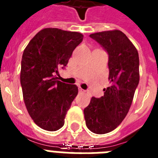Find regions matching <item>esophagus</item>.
Segmentation results:
<instances>
[{"mask_svg": "<svg viewBox=\"0 0 158 158\" xmlns=\"http://www.w3.org/2000/svg\"><path fill=\"white\" fill-rule=\"evenodd\" d=\"M86 92V91L83 90V89H82L81 88H79V93H84V92Z\"/></svg>", "mask_w": 158, "mask_h": 158, "instance_id": "34e87169", "label": "esophagus"}]
</instances>
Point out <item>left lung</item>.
<instances>
[{
  "label": "left lung",
  "instance_id": "left-lung-1",
  "mask_svg": "<svg viewBox=\"0 0 158 158\" xmlns=\"http://www.w3.org/2000/svg\"><path fill=\"white\" fill-rule=\"evenodd\" d=\"M89 36L108 53L110 85L103 90V97H92L83 114L92 132L106 134L123 121L131 106L139 81V54L121 31H107Z\"/></svg>",
  "mask_w": 158,
  "mask_h": 158
}]
</instances>
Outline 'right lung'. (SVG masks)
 I'll return each instance as SVG.
<instances>
[{"label":"right lung","mask_w":158,"mask_h":158,"mask_svg":"<svg viewBox=\"0 0 158 158\" xmlns=\"http://www.w3.org/2000/svg\"><path fill=\"white\" fill-rule=\"evenodd\" d=\"M83 38L79 32L45 28L24 49L20 73L23 100L31 118L44 130L55 131L63 127L78 94L76 85L59 81L56 75Z\"/></svg>","instance_id":"1"}]
</instances>
